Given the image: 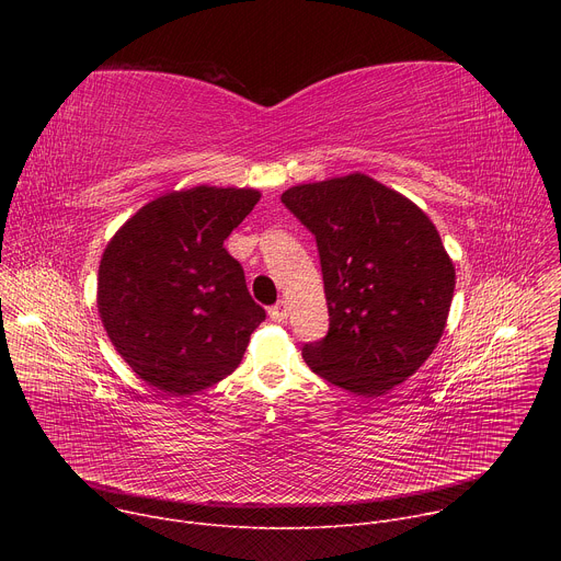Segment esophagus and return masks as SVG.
Wrapping results in <instances>:
<instances>
[{"label":"esophagus","mask_w":561,"mask_h":561,"mask_svg":"<svg viewBox=\"0 0 561 561\" xmlns=\"http://www.w3.org/2000/svg\"><path fill=\"white\" fill-rule=\"evenodd\" d=\"M268 314H271L273 322H284V319H288V304L284 299L277 301L275 306L268 308Z\"/></svg>","instance_id":"34e87169"}]
</instances>
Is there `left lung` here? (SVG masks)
I'll list each match as a JSON object with an SVG mask.
<instances>
[{
    "label": "left lung",
    "instance_id": "left-lung-1",
    "mask_svg": "<svg viewBox=\"0 0 561 561\" xmlns=\"http://www.w3.org/2000/svg\"><path fill=\"white\" fill-rule=\"evenodd\" d=\"M282 202L317 239L331 319L304 362L353 394H386L420 370L448 322L455 264L435 224L364 173L297 184Z\"/></svg>",
    "mask_w": 561,
    "mask_h": 561
}]
</instances>
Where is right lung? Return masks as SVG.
I'll list each match as a JSON object with an SVG mask.
<instances>
[{
    "label": "right lung",
    "instance_id": "obj_1",
    "mask_svg": "<svg viewBox=\"0 0 561 561\" xmlns=\"http://www.w3.org/2000/svg\"><path fill=\"white\" fill-rule=\"evenodd\" d=\"M257 188L169 191L111 237L98 273V310L122 359L167 397L230 375L264 322L224 239L255 208Z\"/></svg>",
    "mask_w": 561,
    "mask_h": 561
}]
</instances>
